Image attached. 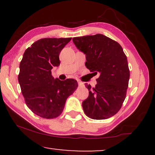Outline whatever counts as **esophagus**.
<instances>
[{"instance_id": "esophagus-1", "label": "esophagus", "mask_w": 155, "mask_h": 155, "mask_svg": "<svg viewBox=\"0 0 155 155\" xmlns=\"http://www.w3.org/2000/svg\"><path fill=\"white\" fill-rule=\"evenodd\" d=\"M78 84H79L80 86H82V85H83V83H82V82H81L78 81Z\"/></svg>"}]
</instances>
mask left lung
I'll return each instance as SVG.
<instances>
[{
  "label": "left lung",
  "mask_w": 155,
  "mask_h": 155,
  "mask_svg": "<svg viewBox=\"0 0 155 155\" xmlns=\"http://www.w3.org/2000/svg\"><path fill=\"white\" fill-rule=\"evenodd\" d=\"M73 41L85 54V66L99 73L94 87L84 84L89 90L82 101L84 114L96 120L111 117L121 108L128 87L130 71L124 50L118 42L101 34L74 37Z\"/></svg>",
  "instance_id": "1"
}]
</instances>
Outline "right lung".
I'll use <instances>...</instances> for the list:
<instances>
[{"instance_id": "obj_1", "label": "right lung", "mask_w": 155, "mask_h": 155, "mask_svg": "<svg viewBox=\"0 0 155 155\" xmlns=\"http://www.w3.org/2000/svg\"><path fill=\"white\" fill-rule=\"evenodd\" d=\"M71 38H44L25 51L20 63L18 81L25 103L36 115L56 118L62 113L68 97L75 92L74 79H54L53 67L60 65L59 54Z\"/></svg>"}]
</instances>
